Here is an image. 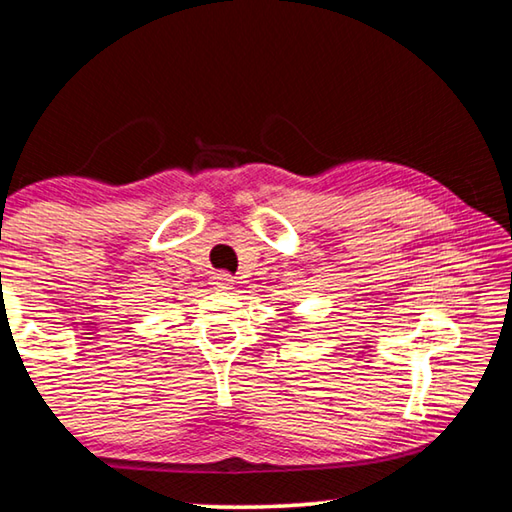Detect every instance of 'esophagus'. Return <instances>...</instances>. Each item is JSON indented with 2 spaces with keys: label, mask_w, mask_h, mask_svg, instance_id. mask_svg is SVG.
Here are the masks:
<instances>
[{
  "label": "esophagus",
  "mask_w": 512,
  "mask_h": 512,
  "mask_svg": "<svg viewBox=\"0 0 512 512\" xmlns=\"http://www.w3.org/2000/svg\"><path fill=\"white\" fill-rule=\"evenodd\" d=\"M232 282H235V280H232V275L225 273V271H219V273L212 275V284L216 289H230Z\"/></svg>",
  "instance_id": "1"
}]
</instances>
